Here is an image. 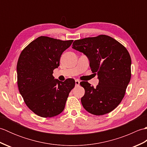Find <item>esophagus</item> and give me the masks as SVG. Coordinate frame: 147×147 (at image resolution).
Segmentation results:
<instances>
[{"label": "esophagus", "mask_w": 147, "mask_h": 147, "mask_svg": "<svg viewBox=\"0 0 147 147\" xmlns=\"http://www.w3.org/2000/svg\"><path fill=\"white\" fill-rule=\"evenodd\" d=\"M80 82L78 80H75V84H76V86H78L80 85Z\"/></svg>", "instance_id": "obj_1"}]
</instances>
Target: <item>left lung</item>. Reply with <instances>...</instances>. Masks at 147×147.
Instances as JSON below:
<instances>
[{"label": "left lung", "mask_w": 147, "mask_h": 147, "mask_svg": "<svg viewBox=\"0 0 147 147\" xmlns=\"http://www.w3.org/2000/svg\"><path fill=\"white\" fill-rule=\"evenodd\" d=\"M72 48L86 55L92 73L97 74L99 80L95 88L88 82L80 83L85 89L81 99L83 107L93 115L109 113L122 101L130 82L131 59L128 51L105 35L75 40Z\"/></svg>", "instance_id": "1"}]
</instances>
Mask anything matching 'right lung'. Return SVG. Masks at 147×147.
<instances>
[{"mask_svg":"<svg viewBox=\"0 0 147 147\" xmlns=\"http://www.w3.org/2000/svg\"><path fill=\"white\" fill-rule=\"evenodd\" d=\"M73 40L41 36L21 52L17 64L18 86L31 111L42 117H52L63 111L75 81L54 79L53 71L59 66L61 56Z\"/></svg>","mask_w":147,"mask_h":147,"instance_id":"add662e5","label":"right lung"}]
</instances>
